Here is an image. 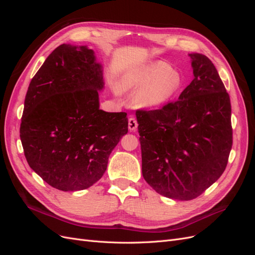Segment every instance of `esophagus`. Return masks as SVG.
I'll list each match as a JSON object with an SVG mask.
<instances>
[{"mask_svg": "<svg viewBox=\"0 0 255 255\" xmlns=\"http://www.w3.org/2000/svg\"><path fill=\"white\" fill-rule=\"evenodd\" d=\"M137 127H138L137 120L134 117H129L128 118V129H129V132H136Z\"/></svg>", "mask_w": 255, "mask_h": 255, "instance_id": "esophagus-1", "label": "esophagus"}]
</instances>
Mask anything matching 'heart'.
I'll list each match as a JSON object with an SVG mask.
<instances>
[{"instance_id": "heart-1", "label": "heart", "mask_w": 255, "mask_h": 255, "mask_svg": "<svg viewBox=\"0 0 255 255\" xmlns=\"http://www.w3.org/2000/svg\"><path fill=\"white\" fill-rule=\"evenodd\" d=\"M125 86L137 91L134 105L138 109H156L179 94L182 76L164 61H155L130 74Z\"/></svg>"}]
</instances>
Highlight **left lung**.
<instances>
[{"mask_svg": "<svg viewBox=\"0 0 255 255\" xmlns=\"http://www.w3.org/2000/svg\"><path fill=\"white\" fill-rule=\"evenodd\" d=\"M194 80L179 99L155 111H137L142 175L159 195L197 198L225 171L232 149L230 97L214 64L188 54Z\"/></svg>", "mask_w": 255, "mask_h": 255, "instance_id": "left-lung-1", "label": "left lung"}]
</instances>
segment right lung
Returning <instances> with one entry per match:
<instances>
[{"mask_svg": "<svg viewBox=\"0 0 255 255\" xmlns=\"http://www.w3.org/2000/svg\"><path fill=\"white\" fill-rule=\"evenodd\" d=\"M103 88V67L86 45H59L30 81L20 138L29 167L52 187L94 185L128 133L127 113L100 110Z\"/></svg>", "mask_w": 255, "mask_h": 255, "instance_id": "right-lung-1", "label": "right lung"}]
</instances>
